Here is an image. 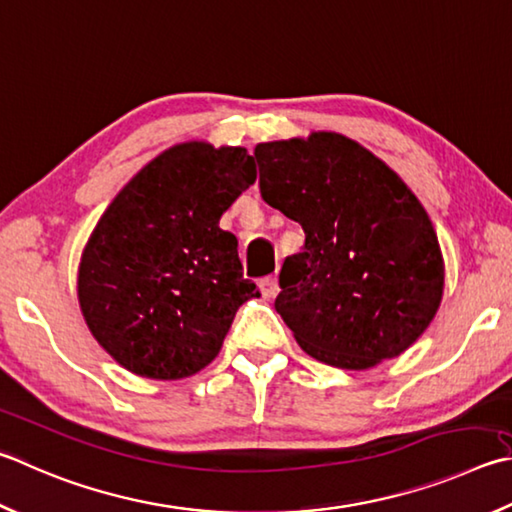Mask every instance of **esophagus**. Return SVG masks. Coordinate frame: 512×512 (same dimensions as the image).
<instances>
[{"label":"esophagus","instance_id":"obj_1","mask_svg":"<svg viewBox=\"0 0 512 512\" xmlns=\"http://www.w3.org/2000/svg\"><path fill=\"white\" fill-rule=\"evenodd\" d=\"M259 291H262L264 300H273V297L280 293V284H277V277H264V280L259 282Z\"/></svg>","mask_w":512,"mask_h":512}]
</instances>
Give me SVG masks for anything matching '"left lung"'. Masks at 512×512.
<instances>
[{
	"label": "left lung",
	"mask_w": 512,
	"mask_h": 512,
	"mask_svg": "<svg viewBox=\"0 0 512 512\" xmlns=\"http://www.w3.org/2000/svg\"><path fill=\"white\" fill-rule=\"evenodd\" d=\"M259 192L304 230L275 311L309 356L369 369L414 345L443 295L439 239L394 170L333 132L255 147Z\"/></svg>",
	"instance_id": "1"
}]
</instances>
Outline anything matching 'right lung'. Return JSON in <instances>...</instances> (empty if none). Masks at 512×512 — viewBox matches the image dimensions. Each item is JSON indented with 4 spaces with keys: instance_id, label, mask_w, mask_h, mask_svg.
Masks as SVG:
<instances>
[{
    "instance_id": "add662e5",
    "label": "right lung",
    "mask_w": 512,
    "mask_h": 512,
    "mask_svg": "<svg viewBox=\"0 0 512 512\" xmlns=\"http://www.w3.org/2000/svg\"><path fill=\"white\" fill-rule=\"evenodd\" d=\"M255 179L244 147L183 143L109 203L82 253L78 297L89 331L118 365L176 380L217 358L239 306L259 297L237 237L219 228Z\"/></svg>"
}]
</instances>
